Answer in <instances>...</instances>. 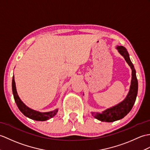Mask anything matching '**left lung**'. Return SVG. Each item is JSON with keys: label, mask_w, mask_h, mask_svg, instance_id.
I'll list each match as a JSON object with an SVG mask.
<instances>
[{"label": "left lung", "mask_w": 150, "mask_h": 150, "mask_svg": "<svg viewBox=\"0 0 150 150\" xmlns=\"http://www.w3.org/2000/svg\"><path fill=\"white\" fill-rule=\"evenodd\" d=\"M117 48L121 55H122L124 57L125 61L130 66L132 70L131 85L129 93H128L126 98L122 102L109 109H107L102 112V113L92 112V114L95 118L100 121H105V122H113V121L122 119L125 116H127V114L129 113L133 107L137 95V79L136 74H135V69L130 61L129 54H128L126 48L123 46H119L117 47Z\"/></svg>", "instance_id": "8db88e82"}]
</instances>
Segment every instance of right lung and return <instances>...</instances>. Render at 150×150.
Masks as SVG:
<instances>
[{"instance_id": "add662e5", "label": "right lung", "mask_w": 150, "mask_h": 150, "mask_svg": "<svg viewBox=\"0 0 150 150\" xmlns=\"http://www.w3.org/2000/svg\"><path fill=\"white\" fill-rule=\"evenodd\" d=\"M12 90L14 98H15V102L17 106H18V109L25 116L30 118V119H32L36 121H45L49 120L50 118L54 116L57 112V109H55L53 111H51V112H38V111L30 109V108L27 107L25 104L22 102V100L20 99L18 94H17L14 76H13L12 80Z\"/></svg>"}]
</instances>
